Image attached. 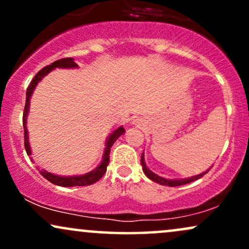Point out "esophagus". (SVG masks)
I'll return each instance as SVG.
<instances>
[{"mask_svg": "<svg viewBox=\"0 0 249 249\" xmlns=\"http://www.w3.org/2000/svg\"><path fill=\"white\" fill-rule=\"evenodd\" d=\"M132 124H134V125H136V124H139V122H138V119H134V121L132 122Z\"/></svg>", "mask_w": 249, "mask_h": 249, "instance_id": "34e87169", "label": "esophagus"}]
</instances>
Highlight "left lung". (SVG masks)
I'll return each instance as SVG.
<instances>
[{
  "label": "left lung",
  "instance_id": "left-lung-1",
  "mask_svg": "<svg viewBox=\"0 0 249 249\" xmlns=\"http://www.w3.org/2000/svg\"><path fill=\"white\" fill-rule=\"evenodd\" d=\"M141 162H142V171H144L145 176L147 177L148 179H151L152 181L157 182V184H160V185H165V186H171V187H176V186H181V185H186V184H190V182L194 181V180H198L200 178H202V177L206 174L208 171L211 170V167L208 168V170L205 171V172L200 173V174H196V176H193V177H188V178H182V179H167V178H164V177H160L158 176V174H156L152 171L150 170L146 166V162H145V157H144V152L142 154V158H141Z\"/></svg>",
  "mask_w": 249,
  "mask_h": 249
}]
</instances>
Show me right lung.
Instances as JSON below:
<instances>
[{
  "instance_id": "obj_1",
  "label": "right lung",
  "mask_w": 249,
  "mask_h": 249,
  "mask_svg": "<svg viewBox=\"0 0 249 249\" xmlns=\"http://www.w3.org/2000/svg\"><path fill=\"white\" fill-rule=\"evenodd\" d=\"M56 68L58 69H77L78 65L75 62V59L71 58H63L58 59V61L51 63L48 67L43 68L41 71L37 72V75L34 77V79L31 81L30 85L27 89V98H25V107H24V112H23V127H24V147L25 151H27L28 156H31V147L29 142V132H28L27 128V121H28V115H29L30 110V99L31 96H33L34 91L37 87L39 82L44 78L48 73L51 72L53 70H55ZM125 133V130L123 126L117 127L116 130H113L112 132L107 136V142H105V147L104 152H103L102 160L97 166L93 168L90 172L85 174H79V176H58V174H53L48 172V171H39L43 177L45 179L49 180L50 182L57 185V186H63V187H73V186H87V185L95 184L96 181H98L99 179L104 176V173L107 172V167L108 165V161H110V151L112 145L115 144V142L119 137L123 136ZM31 161H33V157H30Z\"/></svg>"
}]
</instances>
